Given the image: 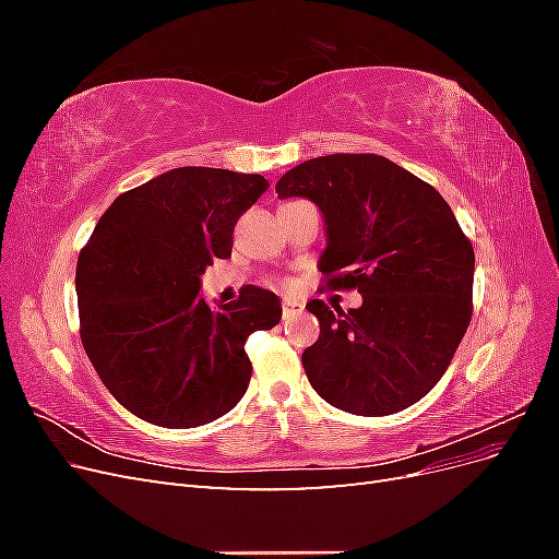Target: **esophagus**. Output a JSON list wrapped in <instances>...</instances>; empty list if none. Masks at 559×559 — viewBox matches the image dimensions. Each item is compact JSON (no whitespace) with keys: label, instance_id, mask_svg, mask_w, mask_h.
<instances>
[{"label":"esophagus","instance_id":"obj_1","mask_svg":"<svg viewBox=\"0 0 559 559\" xmlns=\"http://www.w3.org/2000/svg\"><path fill=\"white\" fill-rule=\"evenodd\" d=\"M302 312V302L296 298H284L282 300V317L284 319H294Z\"/></svg>","mask_w":559,"mask_h":559}]
</instances>
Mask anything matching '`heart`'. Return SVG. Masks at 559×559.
<instances>
[{
    "label": "heart",
    "instance_id": "obj_1",
    "mask_svg": "<svg viewBox=\"0 0 559 559\" xmlns=\"http://www.w3.org/2000/svg\"><path fill=\"white\" fill-rule=\"evenodd\" d=\"M280 286H289V282H286V280H282V282H280Z\"/></svg>",
    "mask_w": 559,
    "mask_h": 559
}]
</instances>
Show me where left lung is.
I'll list each match as a JSON object with an SVG mask.
<instances>
[{
  "label": "left lung",
  "mask_w": 559,
  "mask_h": 559,
  "mask_svg": "<svg viewBox=\"0 0 559 559\" xmlns=\"http://www.w3.org/2000/svg\"><path fill=\"white\" fill-rule=\"evenodd\" d=\"M277 198L324 214L326 289H357V310L310 300L319 341L302 352L314 392L364 417L394 415L443 378L473 312V245L431 183L378 154L296 165Z\"/></svg>",
  "instance_id": "8db88e82"
}]
</instances>
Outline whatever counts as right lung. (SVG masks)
Segmentation results:
<instances>
[{"mask_svg": "<svg viewBox=\"0 0 559 559\" xmlns=\"http://www.w3.org/2000/svg\"><path fill=\"white\" fill-rule=\"evenodd\" d=\"M267 186L261 175L175 167L118 195L79 253L83 349L111 396L148 425H207L247 392L245 343L280 324V298L249 284L212 310L200 275L230 257L235 224Z\"/></svg>", "mask_w": 559, "mask_h": 559, "instance_id": "add662e5", "label": "right lung"}]
</instances>
